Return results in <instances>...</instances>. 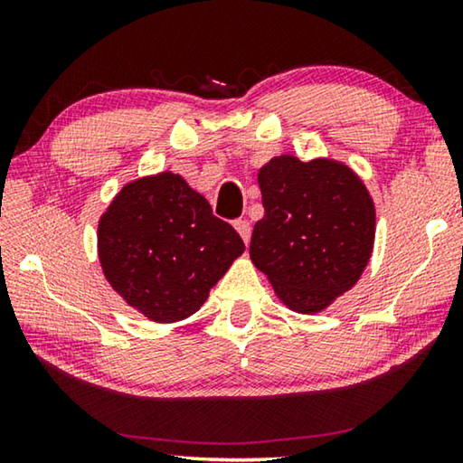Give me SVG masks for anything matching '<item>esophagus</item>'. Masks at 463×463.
Segmentation results:
<instances>
[{
  "label": "esophagus",
  "mask_w": 463,
  "mask_h": 463,
  "mask_svg": "<svg viewBox=\"0 0 463 463\" xmlns=\"http://www.w3.org/2000/svg\"><path fill=\"white\" fill-rule=\"evenodd\" d=\"M234 229H237V232L241 234V239L245 241V245H247L249 239H250V224H249L247 218H239V221L234 222Z\"/></svg>",
  "instance_id": "obj_1"
}]
</instances>
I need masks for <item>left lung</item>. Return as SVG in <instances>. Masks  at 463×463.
Returning <instances> with one entry per match:
<instances>
[{"label": "left lung", "mask_w": 463, "mask_h": 463, "mask_svg": "<svg viewBox=\"0 0 463 463\" xmlns=\"http://www.w3.org/2000/svg\"><path fill=\"white\" fill-rule=\"evenodd\" d=\"M265 216L249 257L298 315H318L354 288L372 260L375 206L343 161L273 156L257 174Z\"/></svg>", "instance_id": "obj_1"}]
</instances>
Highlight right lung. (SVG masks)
I'll return each instance as SVG.
<instances>
[{
	"mask_svg": "<svg viewBox=\"0 0 463 463\" xmlns=\"http://www.w3.org/2000/svg\"><path fill=\"white\" fill-rule=\"evenodd\" d=\"M242 253L237 231L174 171L122 185L98 221L104 278L151 323L190 318Z\"/></svg>",
	"mask_w": 463,
	"mask_h": 463,
	"instance_id": "obj_1",
	"label": "right lung"
}]
</instances>
